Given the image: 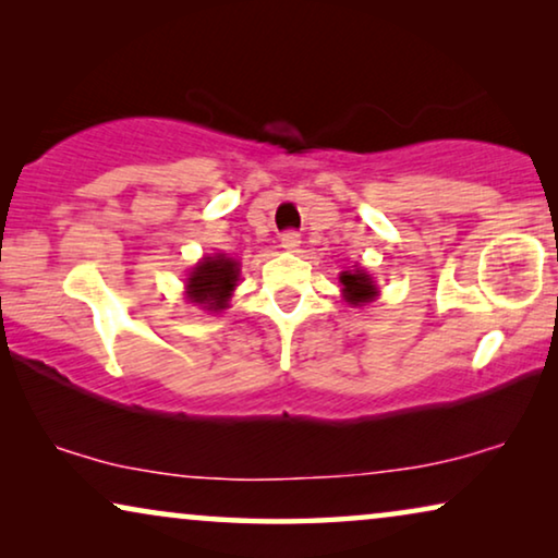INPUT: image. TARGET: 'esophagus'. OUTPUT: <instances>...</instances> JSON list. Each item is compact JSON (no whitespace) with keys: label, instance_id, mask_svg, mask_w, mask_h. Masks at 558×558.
<instances>
[{"label":"esophagus","instance_id":"1","mask_svg":"<svg viewBox=\"0 0 558 558\" xmlns=\"http://www.w3.org/2000/svg\"><path fill=\"white\" fill-rule=\"evenodd\" d=\"M300 233L296 231H287V233H281V248L284 251H289V254H296V251H300Z\"/></svg>","mask_w":558,"mask_h":558}]
</instances>
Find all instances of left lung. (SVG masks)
Instances as JSON below:
<instances>
[{"instance_id": "8db88e82", "label": "left lung", "mask_w": 558, "mask_h": 558, "mask_svg": "<svg viewBox=\"0 0 558 558\" xmlns=\"http://www.w3.org/2000/svg\"><path fill=\"white\" fill-rule=\"evenodd\" d=\"M340 284H342V296H345L348 304L353 307H363V304L373 302L378 296V287L373 277L365 269H348L340 274Z\"/></svg>"}]
</instances>
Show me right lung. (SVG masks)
Here are the masks:
<instances>
[{
	"label": "right lung",
	"mask_w": 558,
	"mask_h": 558,
	"mask_svg": "<svg viewBox=\"0 0 558 558\" xmlns=\"http://www.w3.org/2000/svg\"><path fill=\"white\" fill-rule=\"evenodd\" d=\"M241 264L226 254L203 256V262L190 271L185 281L187 300L193 304H201L203 310L218 312L228 307L235 284H239Z\"/></svg>",
	"instance_id": "1"
}]
</instances>
